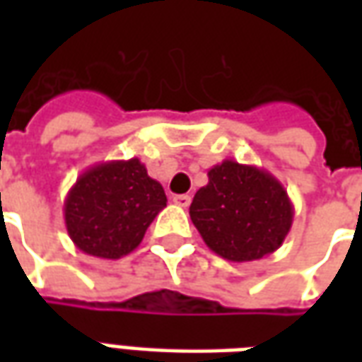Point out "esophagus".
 I'll return each instance as SVG.
<instances>
[{"label":"esophagus","instance_id":"34e87169","mask_svg":"<svg viewBox=\"0 0 362 362\" xmlns=\"http://www.w3.org/2000/svg\"><path fill=\"white\" fill-rule=\"evenodd\" d=\"M173 202L176 205H180V207H188V205L192 204V197H189L188 194H180V196H174Z\"/></svg>","mask_w":362,"mask_h":362}]
</instances>
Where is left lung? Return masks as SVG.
Masks as SVG:
<instances>
[{
	"label": "left lung",
	"instance_id": "8db88e82",
	"mask_svg": "<svg viewBox=\"0 0 362 362\" xmlns=\"http://www.w3.org/2000/svg\"><path fill=\"white\" fill-rule=\"evenodd\" d=\"M207 178L189 205V217L209 250L236 264L277 250L295 217L283 184L264 168L230 158L209 168Z\"/></svg>",
	"mask_w": 362,
	"mask_h": 362
}]
</instances>
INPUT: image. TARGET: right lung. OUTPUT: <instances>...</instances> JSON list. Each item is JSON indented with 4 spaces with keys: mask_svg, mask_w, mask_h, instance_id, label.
<instances>
[{
    "mask_svg": "<svg viewBox=\"0 0 362 362\" xmlns=\"http://www.w3.org/2000/svg\"><path fill=\"white\" fill-rule=\"evenodd\" d=\"M165 207L160 182L134 157L89 166L67 192L64 219L79 250L119 259L141 244L147 227Z\"/></svg>",
    "mask_w": 362,
    "mask_h": 362,
    "instance_id": "obj_1",
    "label": "right lung"
}]
</instances>
